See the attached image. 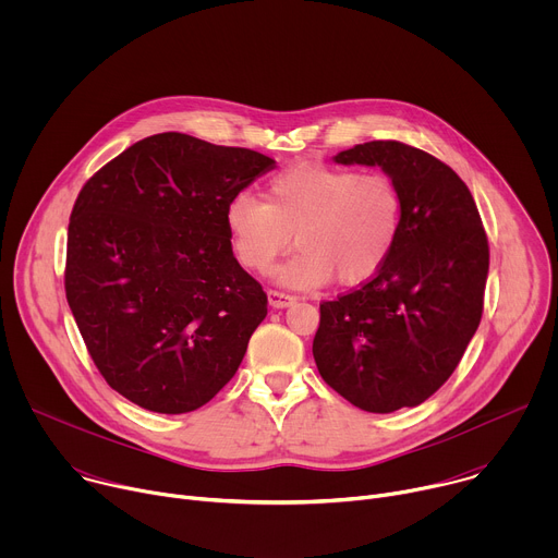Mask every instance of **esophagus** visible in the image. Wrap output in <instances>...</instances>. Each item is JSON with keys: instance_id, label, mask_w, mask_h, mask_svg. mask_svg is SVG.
Listing matches in <instances>:
<instances>
[{"instance_id": "obj_1", "label": "esophagus", "mask_w": 558, "mask_h": 558, "mask_svg": "<svg viewBox=\"0 0 558 558\" xmlns=\"http://www.w3.org/2000/svg\"><path fill=\"white\" fill-rule=\"evenodd\" d=\"M267 295H269V304H271L274 308H284V306H289V304H293V302L298 300L295 295L284 293V291H278V289H269Z\"/></svg>"}]
</instances>
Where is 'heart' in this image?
Masks as SVG:
<instances>
[{
	"instance_id": "heart-1",
	"label": "heart",
	"mask_w": 558,
	"mask_h": 558,
	"mask_svg": "<svg viewBox=\"0 0 558 558\" xmlns=\"http://www.w3.org/2000/svg\"><path fill=\"white\" fill-rule=\"evenodd\" d=\"M404 198L386 174L300 163L269 181L267 203L250 194L229 201L225 220L235 258L267 271L293 243L300 247L276 271L293 289L371 280L390 258L402 231Z\"/></svg>"
}]
</instances>
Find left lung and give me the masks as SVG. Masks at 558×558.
Masks as SVG:
<instances>
[{
  "label": "left lung",
  "mask_w": 558,
  "mask_h": 558,
  "mask_svg": "<svg viewBox=\"0 0 558 558\" xmlns=\"http://www.w3.org/2000/svg\"><path fill=\"white\" fill-rule=\"evenodd\" d=\"M336 163L381 168L402 192L404 216L386 265L320 304L317 371L362 411L420 407L482 323L490 250L480 209L446 163L400 141L355 145Z\"/></svg>",
  "instance_id": "8db88e82"
}]
</instances>
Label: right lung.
I'll return each mask as SVG.
<instances>
[{"label":"right lung","mask_w":558,"mask_h":558,"mask_svg":"<svg viewBox=\"0 0 558 558\" xmlns=\"http://www.w3.org/2000/svg\"><path fill=\"white\" fill-rule=\"evenodd\" d=\"M274 168L247 147L163 132L78 192L65 298L93 362L125 400L181 415L235 375L267 293L238 265L225 211Z\"/></svg>","instance_id":"add662e5"}]
</instances>
